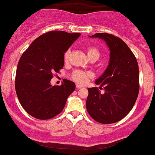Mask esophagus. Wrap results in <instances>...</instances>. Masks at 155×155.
<instances>
[{
  "label": "esophagus",
  "mask_w": 155,
  "mask_h": 155,
  "mask_svg": "<svg viewBox=\"0 0 155 155\" xmlns=\"http://www.w3.org/2000/svg\"><path fill=\"white\" fill-rule=\"evenodd\" d=\"M76 88H77V89H82V88H84V87H83L82 85L77 84H76Z\"/></svg>",
  "instance_id": "esophagus-1"
}]
</instances>
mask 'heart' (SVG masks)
<instances>
[{
	"label": "heart",
	"mask_w": 155,
	"mask_h": 155,
	"mask_svg": "<svg viewBox=\"0 0 155 155\" xmlns=\"http://www.w3.org/2000/svg\"><path fill=\"white\" fill-rule=\"evenodd\" d=\"M69 53H70L69 50H67L64 53L65 61H67L68 59H69ZM87 55L89 58L91 57H95L98 59L100 57V51L97 48L94 47V46H91V47H89L87 49ZM90 76L91 74L89 72H87V71L76 70L73 72L72 79L77 83H79V84H84V83L86 82L88 78L90 77Z\"/></svg>",
	"instance_id": "1"
}]
</instances>
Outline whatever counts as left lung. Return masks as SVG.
Instances as JSON below:
<instances>
[{
	"label": "left lung",
	"instance_id": "1",
	"mask_svg": "<svg viewBox=\"0 0 155 155\" xmlns=\"http://www.w3.org/2000/svg\"><path fill=\"white\" fill-rule=\"evenodd\" d=\"M89 37L106 41L110 50V59L106 71L95 81L97 85L104 86L105 92L101 94L97 87L88 88L86 109L97 122L114 124L129 114L137 98V61L129 46L120 38L108 33H96Z\"/></svg>",
	"mask_w": 155,
	"mask_h": 155
}]
</instances>
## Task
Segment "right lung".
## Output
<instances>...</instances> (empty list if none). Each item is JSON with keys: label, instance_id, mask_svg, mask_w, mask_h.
Segmentation results:
<instances>
[{"label": "right lung", "instance_id": "right-lung-1", "mask_svg": "<svg viewBox=\"0 0 155 155\" xmlns=\"http://www.w3.org/2000/svg\"><path fill=\"white\" fill-rule=\"evenodd\" d=\"M81 33L51 31L36 38L23 53L15 76L19 102L32 117L48 120L61 112L68 97L75 89L72 81L64 79L61 86H51L54 72L64 65V53Z\"/></svg>", "mask_w": 155, "mask_h": 155}]
</instances>
